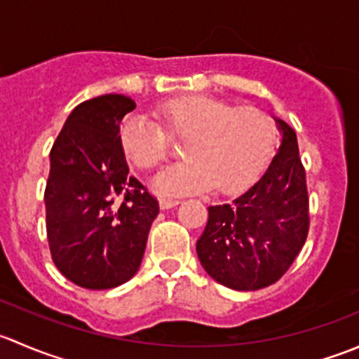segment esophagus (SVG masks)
<instances>
[{"label": "esophagus", "mask_w": 359, "mask_h": 359, "mask_svg": "<svg viewBox=\"0 0 359 359\" xmlns=\"http://www.w3.org/2000/svg\"><path fill=\"white\" fill-rule=\"evenodd\" d=\"M177 205H179V201L177 200H159V208L161 210H170Z\"/></svg>", "instance_id": "obj_1"}]
</instances>
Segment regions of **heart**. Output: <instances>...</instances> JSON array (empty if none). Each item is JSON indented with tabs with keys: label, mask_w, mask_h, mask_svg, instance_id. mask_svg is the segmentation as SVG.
<instances>
[{
	"label": "heart",
	"mask_w": 359,
	"mask_h": 359,
	"mask_svg": "<svg viewBox=\"0 0 359 359\" xmlns=\"http://www.w3.org/2000/svg\"><path fill=\"white\" fill-rule=\"evenodd\" d=\"M172 137H187L186 161L163 168L153 177V189L163 196L245 191L262 173L274 153L278 130L267 112L234 107L205 93L179 97L158 109ZM119 140L126 158L139 168H154L168 151L166 133L146 114L123 123Z\"/></svg>",
	"instance_id": "b5f03b06"
}]
</instances>
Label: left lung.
Returning a JSON list of instances; mask_svg holds the SVG:
<instances>
[{
  "instance_id": "obj_1",
  "label": "left lung",
  "mask_w": 359,
  "mask_h": 359,
  "mask_svg": "<svg viewBox=\"0 0 359 359\" xmlns=\"http://www.w3.org/2000/svg\"><path fill=\"white\" fill-rule=\"evenodd\" d=\"M281 133L276 154L253 186L231 205L208 206L196 243L203 269L238 292L260 290L280 280L307 238L306 172L293 128L273 116Z\"/></svg>"
}]
</instances>
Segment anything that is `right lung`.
Segmentation results:
<instances>
[{
	"instance_id": "right-lung-1",
	"label": "right lung",
	"mask_w": 359,
	"mask_h": 359,
	"mask_svg": "<svg viewBox=\"0 0 359 359\" xmlns=\"http://www.w3.org/2000/svg\"><path fill=\"white\" fill-rule=\"evenodd\" d=\"M133 109L135 102L121 93L85 100L67 116L50 151V252L57 269L88 290L135 276L159 213L158 201L128 175L119 140V123Z\"/></svg>"
}]
</instances>
